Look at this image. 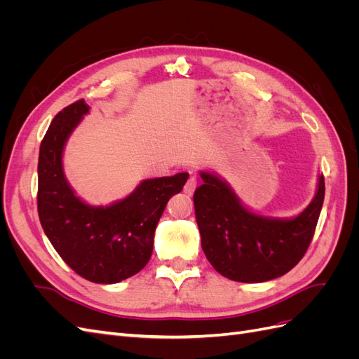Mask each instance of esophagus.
<instances>
[{"instance_id": "34e87169", "label": "esophagus", "mask_w": 359, "mask_h": 359, "mask_svg": "<svg viewBox=\"0 0 359 359\" xmlns=\"http://www.w3.org/2000/svg\"><path fill=\"white\" fill-rule=\"evenodd\" d=\"M198 187V180L194 177H190L186 182V186H184V193L189 194V196H191V194L194 193V189Z\"/></svg>"}]
</instances>
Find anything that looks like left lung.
Here are the masks:
<instances>
[{"instance_id":"left-lung-1","label":"left lung","mask_w":359,"mask_h":359,"mask_svg":"<svg viewBox=\"0 0 359 359\" xmlns=\"http://www.w3.org/2000/svg\"><path fill=\"white\" fill-rule=\"evenodd\" d=\"M194 190V214L202 250L222 276L241 283H262L285 276L295 266L313 240L325 198V180L318 193L295 219L278 220L250 212L229 186L202 172Z\"/></svg>"}]
</instances>
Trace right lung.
Listing matches in <instances>:
<instances>
[{
    "mask_svg": "<svg viewBox=\"0 0 359 359\" xmlns=\"http://www.w3.org/2000/svg\"><path fill=\"white\" fill-rule=\"evenodd\" d=\"M88 111L85 100H78L52 119L40 144L37 210L43 231L64 262L85 280L112 285L148 264L160 217L189 173L147 180L104 208L83 203L64 178L61 157L67 137Z\"/></svg>",
    "mask_w": 359,
    "mask_h": 359,
    "instance_id": "add662e5",
    "label": "right lung"
}]
</instances>
